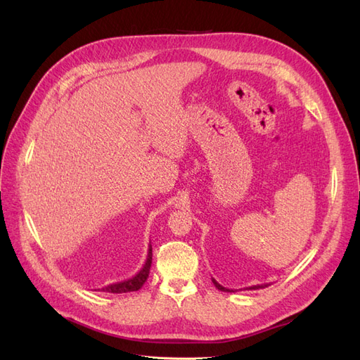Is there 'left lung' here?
Segmentation results:
<instances>
[{
  "label": "left lung",
  "instance_id": "8db88e82",
  "mask_svg": "<svg viewBox=\"0 0 360 360\" xmlns=\"http://www.w3.org/2000/svg\"><path fill=\"white\" fill-rule=\"evenodd\" d=\"M212 281H213V284H214V287L217 288V290H221V291H233V290H230V288H225V287H222L219 282H217L214 278H212ZM264 287H267V285H254V287H250L249 290H258V288H264ZM234 292V291H233Z\"/></svg>",
  "mask_w": 360,
  "mask_h": 360
}]
</instances>
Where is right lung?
Masks as SVG:
<instances>
[{
  "label": "right lung",
  "instance_id": "right-lung-1",
  "mask_svg": "<svg viewBox=\"0 0 360 360\" xmlns=\"http://www.w3.org/2000/svg\"><path fill=\"white\" fill-rule=\"evenodd\" d=\"M151 257H153V254H151V245H150L147 261H146V264L143 266V269H141L134 278H130V279L123 281V282H117V284L108 285V287L103 288V291L117 292V294H120V292H129V291H138L141 287L144 285V282L148 278L150 267H151Z\"/></svg>",
  "mask_w": 360,
  "mask_h": 360
}]
</instances>
